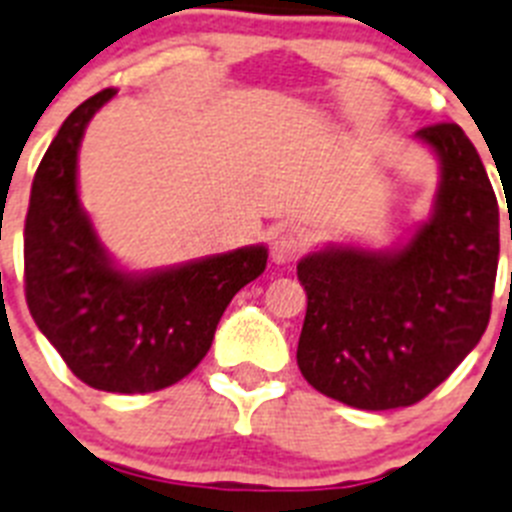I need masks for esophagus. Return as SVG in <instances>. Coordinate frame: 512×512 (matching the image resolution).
Returning a JSON list of instances; mask_svg holds the SVG:
<instances>
[{
  "mask_svg": "<svg viewBox=\"0 0 512 512\" xmlns=\"http://www.w3.org/2000/svg\"><path fill=\"white\" fill-rule=\"evenodd\" d=\"M270 255H273V263L278 265L294 263V260H299V257L304 255L302 236L291 234V231H283V234H278L276 239H273V244H270Z\"/></svg>",
  "mask_w": 512,
  "mask_h": 512,
  "instance_id": "obj_1",
  "label": "esophagus"
}]
</instances>
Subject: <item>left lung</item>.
Masks as SVG:
<instances>
[{"label":"left lung","mask_w":512,"mask_h":512,"mask_svg":"<svg viewBox=\"0 0 512 512\" xmlns=\"http://www.w3.org/2000/svg\"><path fill=\"white\" fill-rule=\"evenodd\" d=\"M416 137L440 161V184L409 242L330 244L296 265L307 291L296 364L354 409L422 401L479 343L492 309L500 208L482 158L453 122Z\"/></svg>","instance_id":"8db88e82"}]
</instances>
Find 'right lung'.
I'll list each match as a JSON object with an SVG mask.
<instances>
[{
    "label": "right lung",
    "instance_id": "obj_1",
    "mask_svg": "<svg viewBox=\"0 0 512 512\" xmlns=\"http://www.w3.org/2000/svg\"><path fill=\"white\" fill-rule=\"evenodd\" d=\"M117 90L83 101L51 140L25 216V302L77 380L106 393H153L208 354L234 294L268 263L265 244L156 270H124L77 195L85 127Z\"/></svg>",
    "mask_w": 512,
    "mask_h": 512
}]
</instances>
